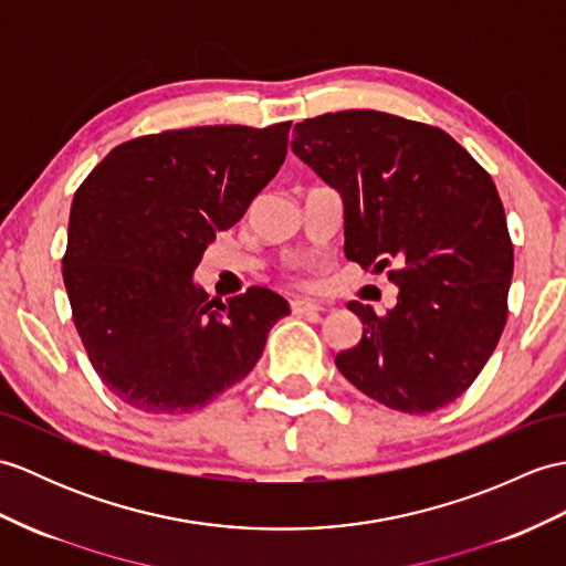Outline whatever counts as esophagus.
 <instances>
[{
  "mask_svg": "<svg viewBox=\"0 0 566 566\" xmlns=\"http://www.w3.org/2000/svg\"><path fill=\"white\" fill-rule=\"evenodd\" d=\"M325 306L318 304V301H311V298H294L292 301V311L294 315H311V313H321Z\"/></svg>",
  "mask_w": 566,
  "mask_h": 566,
  "instance_id": "esophagus-1",
  "label": "esophagus"
}]
</instances>
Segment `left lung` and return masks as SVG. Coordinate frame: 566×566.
I'll list each match as a JSON object with an SVG mask.
<instances>
[{
	"instance_id": "left-lung-1",
	"label": "left lung",
	"mask_w": 566,
	"mask_h": 566,
	"mask_svg": "<svg viewBox=\"0 0 566 566\" xmlns=\"http://www.w3.org/2000/svg\"><path fill=\"white\" fill-rule=\"evenodd\" d=\"M292 151L343 197L345 255L398 286L386 315L349 301L364 333L335 364L390 410L453 402L502 337L514 245L499 192L443 129L378 111L294 125Z\"/></svg>"
}]
</instances>
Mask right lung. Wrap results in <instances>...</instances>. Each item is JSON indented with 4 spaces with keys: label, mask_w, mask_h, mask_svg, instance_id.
Instances as JSON below:
<instances>
[{
    "label": "right lung",
    "mask_w": 566,
    "mask_h": 566,
    "mask_svg": "<svg viewBox=\"0 0 566 566\" xmlns=\"http://www.w3.org/2000/svg\"><path fill=\"white\" fill-rule=\"evenodd\" d=\"M292 123L212 125L129 139L76 190L64 286L91 364L139 412L205 407L253 371L286 298L219 301L195 282L217 231L277 176Z\"/></svg>",
    "instance_id": "1"
}]
</instances>
